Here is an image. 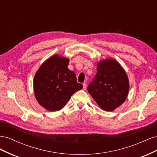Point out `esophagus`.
Returning a JSON list of instances; mask_svg holds the SVG:
<instances>
[{"instance_id": "34e87169", "label": "esophagus", "mask_w": 157, "mask_h": 157, "mask_svg": "<svg viewBox=\"0 0 157 157\" xmlns=\"http://www.w3.org/2000/svg\"><path fill=\"white\" fill-rule=\"evenodd\" d=\"M83 89L86 90V83H83Z\"/></svg>"}]
</instances>
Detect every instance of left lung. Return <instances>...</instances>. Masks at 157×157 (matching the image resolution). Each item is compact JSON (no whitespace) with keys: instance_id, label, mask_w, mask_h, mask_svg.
<instances>
[{"instance_id":"1","label":"left lung","mask_w":157,"mask_h":157,"mask_svg":"<svg viewBox=\"0 0 157 157\" xmlns=\"http://www.w3.org/2000/svg\"><path fill=\"white\" fill-rule=\"evenodd\" d=\"M129 88L124 69L115 59L109 58L98 63L97 73L87 89L102 110L112 111L126 101Z\"/></svg>"}]
</instances>
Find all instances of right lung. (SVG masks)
<instances>
[{
    "label": "right lung",
    "instance_id": "right-lung-1",
    "mask_svg": "<svg viewBox=\"0 0 157 157\" xmlns=\"http://www.w3.org/2000/svg\"><path fill=\"white\" fill-rule=\"evenodd\" d=\"M69 62V58L55 54L46 59L35 73V96L46 110H60L75 92L83 88L77 82L75 73L68 69Z\"/></svg>",
    "mask_w": 157,
    "mask_h": 157
}]
</instances>
